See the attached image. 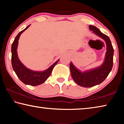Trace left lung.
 <instances>
[{"mask_svg": "<svg viewBox=\"0 0 124 124\" xmlns=\"http://www.w3.org/2000/svg\"><path fill=\"white\" fill-rule=\"evenodd\" d=\"M89 29L92 33L104 40L106 44L107 51L103 62L101 66L83 72L70 62V70L73 80L78 85L84 87L94 86L100 84L106 79L112 70L114 55V49L109 38L102 33L95 26L90 25Z\"/></svg>", "mask_w": 124, "mask_h": 124, "instance_id": "obj_1", "label": "left lung"}]
</instances>
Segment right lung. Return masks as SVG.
Instances as JSON below:
<instances>
[{
    "label": "right lung",
    "mask_w": 124,
    "mask_h": 124,
    "mask_svg": "<svg viewBox=\"0 0 124 124\" xmlns=\"http://www.w3.org/2000/svg\"><path fill=\"white\" fill-rule=\"evenodd\" d=\"M27 26L23 30L21 31L15 38L11 46V63L14 72L17 76L24 84L31 86H38L44 83L51 74L52 70L54 66L57 63L59 60L52 64L51 66L43 71H36L31 70L26 67L21 62L17 54V47L18 44V40L20 35L24 32L28 27Z\"/></svg>",
    "instance_id": "obj_1"
}]
</instances>
